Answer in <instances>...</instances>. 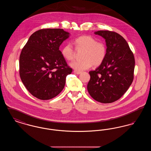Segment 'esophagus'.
Here are the masks:
<instances>
[{"mask_svg": "<svg viewBox=\"0 0 151 151\" xmlns=\"http://www.w3.org/2000/svg\"><path fill=\"white\" fill-rule=\"evenodd\" d=\"M73 73H75V74H77V75H79V74H80L81 72H79V71H73Z\"/></svg>", "mask_w": 151, "mask_h": 151, "instance_id": "obj_1", "label": "esophagus"}]
</instances>
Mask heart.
<instances>
[{
    "mask_svg": "<svg viewBox=\"0 0 151 151\" xmlns=\"http://www.w3.org/2000/svg\"><path fill=\"white\" fill-rule=\"evenodd\" d=\"M74 43L77 50H84L83 60H75L70 66L76 71L81 72L91 68L93 65L98 66L104 61L106 54L105 45L102 42L97 41L93 36L84 35L76 38ZM62 57L65 60H72L76 55V52L70 43L65 45L61 50Z\"/></svg>",
    "mask_w": 151,
    "mask_h": 151,
    "instance_id": "heart-1",
    "label": "heart"
}]
</instances>
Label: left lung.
Here are the masks:
<instances>
[{"mask_svg": "<svg viewBox=\"0 0 151 151\" xmlns=\"http://www.w3.org/2000/svg\"><path fill=\"white\" fill-rule=\"evenodd\" d=\"M105 40L106 54L102 63L89 72L87 89L98 102L111 103L127 91L134 79L135 59L129 44L120 35L108 30L94 32Z\"/></svg>", "mask_w": 151, "mask_h": 151, "instance_id": "left-lung-1", "label": "left lung"}]
</instances>
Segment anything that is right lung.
I'll list each match as a JSON object with an SVG mask.
<instances>
[{"label":"right lung","mask_w":151,"mask_h":151,"mask_svg":"<svg viewBox=\"0 0 151 151\" xmlns=\"http://www.w3.org/2000/svg\"><path fill=\"white\" fill-rule=\"evenodd\" d=\"M70 36L63 29L39 30L30 36L20 56L22 83L36 98L47 100L63 89L72 70L62 57L59 46Z\"/></svg>","instance_id":"add662e5"}]
</instances>
